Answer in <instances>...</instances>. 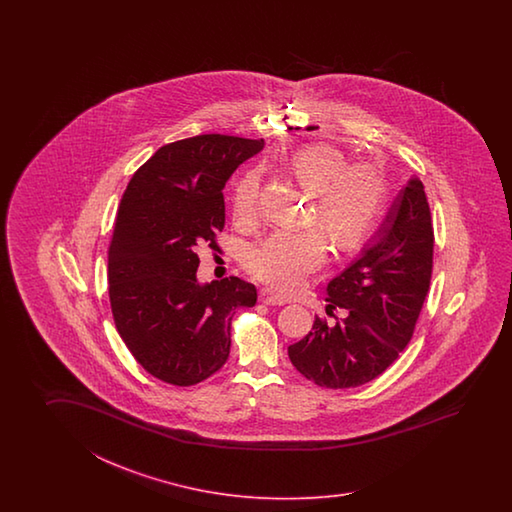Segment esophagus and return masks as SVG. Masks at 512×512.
Returning <instances> with one entry per match:
<instances>
[{
	"label": "esophagus",
	"mask_w": 512,
	"mask_h": 512,
	"mask_svg": "<svg viewBox=\"0 0 512 512\" xmlns=\"http://www.w3.org/2000/svg\"><path fill=\"white\" fill-rule=\"evenodd\" d=\"M260 302L265 305H283L287 304V300H283L280 296L272 293L271 289H261Z\"/></svg>",
	"instance_id": "34e87169"
}]
</instances>
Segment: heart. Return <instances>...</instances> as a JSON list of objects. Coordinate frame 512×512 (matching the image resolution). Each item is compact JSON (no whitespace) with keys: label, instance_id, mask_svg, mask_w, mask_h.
I'll use <instances>...</instances> for the list:
<instances>
[{"label":"heart","instance_id":"1","mask_svg":"<svg viewBox=\"0 0 512 512\" xmlns=\"http://www.w3.org/2000/svg\"><path fill=\"white\" fill-rule=\"evenodd\" d=\"M289 170L307 194L315 196L316 223L338 251L359 249L381 218L386 185L371 164H348L329 144H311L294 152ZM260 183L245 174L234 186L232 212L241 223L258 216ZM326 260V240L315 229L282 230L263 241L247 260L252 278L280 294H293Z\"/></svg>","mask_w":512,"mask_h":512}]
</instances>
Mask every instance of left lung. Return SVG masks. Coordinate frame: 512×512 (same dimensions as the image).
Here are the masks:
<instances>
[{"mask_svg":"<svg viewBox=\"0 0 512 512\" xmlns=\"http://www.w3.org/2000/svg\"><path fill=\"white\" fill-rule=\"evenodd\" d=\"M434 227L425 186L412 177L395 199L373 243L327 285L326 313L289 346L305 379L342 390L377 379L414 337L430 289ZM343 311L342 317L332 311Z\"/></svg>","mask_w":512,"mask_h":512,"instance_id":"8db88e82","label":"left lung"}]
</instances>
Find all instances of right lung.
Returning a JSON list of instances; mask_svg holds the SVG:
<instances>
[{"label": "right lung", "mask_w": 512, "mask_h": 512, "mask_svg": "<svg viewBox=\"0 0 512 512\" xmlns=\"http://www.w3.org/2000/svg\"><path fill=\"white\" fill-rule=\"evenodd\" d=\"M263 139L196 135L164 144L133 174L108 251L109 302L120 338L144 370L194 386L223 368L236 309L256 287L236 276L197 282V249L219 251L223 186Z\"/></svg>", "instance_id": "right-lung-1"}]
</instances>
